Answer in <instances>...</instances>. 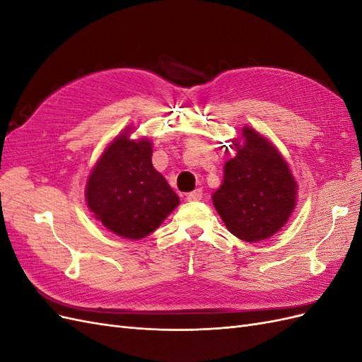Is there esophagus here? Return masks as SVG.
Returning a JSON list of instances; mask_svg holds the SVG:
<instances>
[{"instance_id": "1", "label": "esophagus", "mask_w": 362, "mask_h": 362, "mask_svg": "<svg viewBox=\"0 0 362 362\" xmlns=\"http://www.w3.org/2000/svg\"><path fill=\"white\" fill-rule=\"evenodd\" d=\"M187 199L189 201H201L202 199V190L201 189H196V190H193V192H190L189 194H187Z\"/></svg>"}]
</instances>
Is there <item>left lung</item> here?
<instances>
[{
    "mask_svg": "<svg viewBox=\"0 0 362 362\" xmlns=\"http://www.w3.org/2000/svg\"><path fill=\"white\" fill-rule=\"evenodd\" d=\"M237 149L225 164L213 204L228 231L247 243L275 235L298 204V182L272 141L250 127L233 139Z\"/></svg>",
    "mask_w": 362,
    "mask_h": 362,
    "instance_id": "obj_1",
    "label": "left lung"
}]
</instances>
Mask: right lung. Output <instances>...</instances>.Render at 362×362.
<instances>
[{"label":"right lung","instance_id":"1","mask_svg":"<svg viewBox=\"0 0 362 362\" xmlns=\"http://www.w3.org/2000/svg\"><path fill=\"white\" fill-rule=\"evenodd\" d=\"M128 127L105 146L86 182V202L108 231L141 240L180 204L163 175L152 166V141L131 139Z\"/></svg>","mask_w":362,"mask_h":362}]
</instances>
